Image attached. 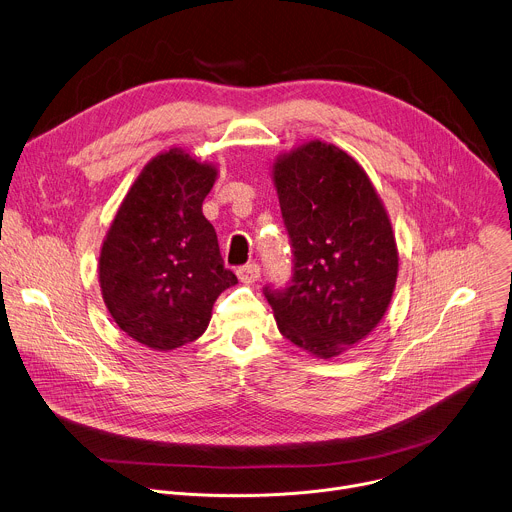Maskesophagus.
Wrapping results in <instances>:
<instances>
[{
	"label": "esophagus",
	"mask_w": 512,
	"mask_h": 512,
	"mask_svg": "<svg viewBox=\"0 0 512 512\" xmlns=\"http://www.w3.org/2000/svg\"><path fill=\"white\" fill-rule=\"evenodd\" d=\"M237 275L243 283H255L261 277V267L259 263H247L237 269Z\"/></svg>",
	"instance_id": "esophagus-1"
}]
</instances>
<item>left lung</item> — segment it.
<instances>
[{"label":"left lung","instance_id":"8db88e82","mask_svg":"<svg viewBox=\"0 0 512 512\" xmlns=\"http://www.w3.org/2000/svg\"><path fill=\"white\" fill-rule=\"evenodd\" d=\"M273 178L294 267L263 294L289 342L332 358L389 308L399 269L389 216L369 176L336 145H302L277 160Z\"/></svg>","mask_w":512,"mask_h":512}]
</instances>
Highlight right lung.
<instances>
[{
	"label": "right lung",
	"instance_id": "add662e5",
	"mask_svg": "<svg viewBox=\"0 0 512 512\" xmlns=\"http://www.w3.org/2000/svg\"><path fill=\"white\" fill-rule=\"evenodd\" d=\"M216 170L170 150L143 168L99 259L103 300L117 326L154 350L194 342L212 304L237 283L202 214Z\"/></svg>",
	"mask_w": 512,
	"mask_h": 512
}]
</instances>
